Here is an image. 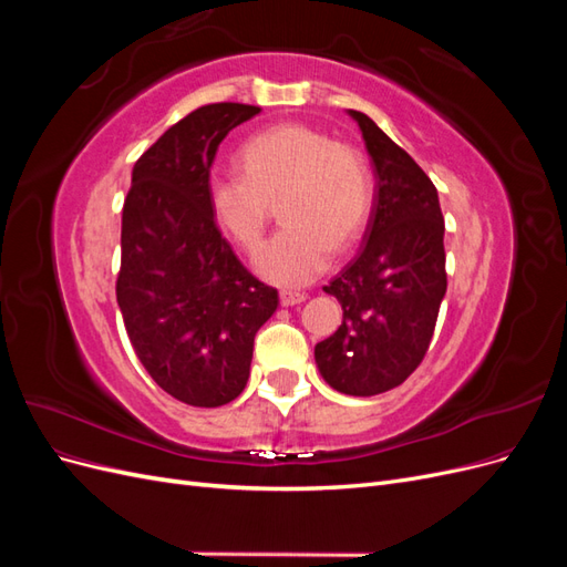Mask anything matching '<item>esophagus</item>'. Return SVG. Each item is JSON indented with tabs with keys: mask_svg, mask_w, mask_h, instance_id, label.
I'll list each match as a JSON object with an SVG mask.
<instances>
[{
	"mask_svg": "<svg viewBox=\"0 0 567 567\" xmlns=\"http://www.w3.org/2000/svg\"><path fill=\"white\" fill-rule=\"evenodd\" d=\"M307 300V293H300V290H284L281 293V305L284 307H293Z\"/></svg>",
	"mask_w": 567,
	"mask_h": 567,
	"instance_id": "obj_1",
	"label": "esophagus"
}]
</instances>
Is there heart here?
Returning a JSON list of instances; mask_svg holds the SVG:
<instances>
[{"label": "heart", "instance_id": "heart-1", "mask_svg": "<svg viewBox=\"0 0 567 567\" xmlns=\"http://www.w3.org/2000/svg\"><path fill=\"white\" fill-rule=\"evenodd\" d=\"M241 173L210 177L217 225L244 250L262 244L279 203L284 229L257 252L255 269L267 281L300 286L362 234L373 200V179L357 151L307 125H277L250 136Z\"/></svg>", "mask_w": 567, "mask_h": 567}]
</instances>
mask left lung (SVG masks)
I'll use <instances>...</instances> for the list:
<instances>
[{
	"label": "left lung",
	"mask_w": 567,
	"mask_h": 567,
	"mask_svg": "<svg viewBox=\"0 0 567 567\" xmlns=\"http://www.w3.org/2000/svg\"><path fill=\"white\" fill-rule=\"evenodd\" d=\"M373 165V203L362 248L323 286L342 307L338 331L315 346L321 379L352 398L402 385L431 346L447 293L444 217L435 184L390 136L359 111Z\"/></svg>",
	"instance_id": "1"
}]
</instances>
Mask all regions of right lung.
<instances>
[{"label": "right lung", "mask_w": 567, "mask_h": 567, "mask_svg": "<svg viewBox=\"0 0 567 567\" xmlns=\"http://www.w3.org/2000/svg\"><path fill=\"white\" fill-rule=\"evenodd\" d=\"M257 113L229 101L188 113L134 163L125 198L120 312L151 379L192 406L244 392L255 333L279 305L221 238L208 194L217 146Z\"/></svg>", "instance_id": "add662e5"}]
</instances>
